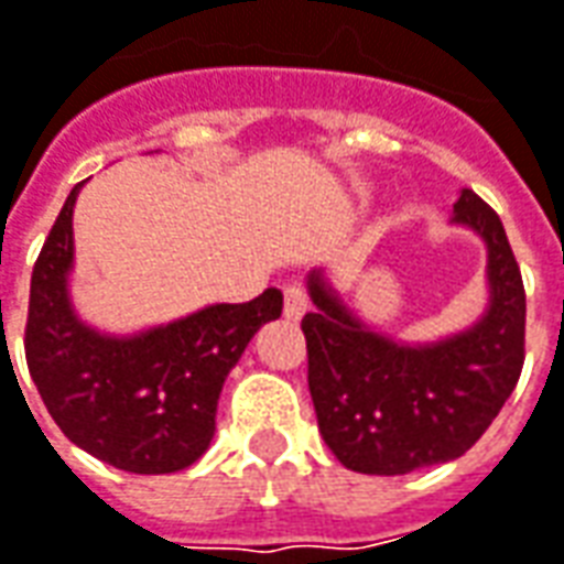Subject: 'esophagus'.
<instances>
[{
    "label": "esophagus",
    "mask_w": 564,
    "mask_h": 564,
    "mask_svg": "<svg viewBox=\"0 0 564 564\" xmlns=\"http://www.w3.org/2000/svg\"><path fill=\"white\" fill-rule=\"evenodd\" d=\"M305 312H308V293H305V286H299V283L286 286L283 290V317L286 321H302Z\"/></svg>",
    "instance_id": "obj_1"
}]
</instances>
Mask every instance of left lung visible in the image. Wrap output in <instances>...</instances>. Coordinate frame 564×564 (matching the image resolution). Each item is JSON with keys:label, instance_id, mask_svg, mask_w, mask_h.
Masks as SVG:
<instances>
[{"label": "left lung", "instance_id": "left-lung-1", "mask_svg": "<svg viewBox=\"0 0 564 564\" xmlns=\"http://www.w3.org/2000/svg\"><path fill=\"white\" fill-rule=\"evenodd\" d=\"M454 225L485 240L488 308L435 343H401L364 324L324 278L308 274L302 317L317 429L336 459L364 475H408L473 447L507 404L524 364V286L503 221L463 187Z\"/></svg>", "mask_w": 564, "mask_h": 564}]
</instances>
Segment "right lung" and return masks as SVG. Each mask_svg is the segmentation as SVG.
<instances>
[{"label":"right lung","instance_id":"1","mask_svg":"<svg viewBox=\"0 0 564 564\" xmlns=\"http://www.w3.org/2000/svg\"><path fill=\"white\" fill-rule=\"evenodd\" d=\"M73 187L30 281L26 367L61 432L122 473L170 475L206 454L221 386L262 324L278 321L281 290L243 305H206L148 330L101 333L70 299Z\"/></svg>","mask_w":564,"mask_h":564}]
</instances>
